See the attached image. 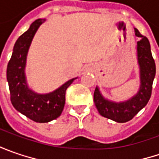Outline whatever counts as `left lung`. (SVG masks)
Returning <instances> with one entry per match:
<instances>
[{"label":"left lung","instance_id":"1","mask_svg":"<svg viewBox=\"0 0 159 159\" xmlns=\"http://www.w3.org/2000/svg\"><path fill=\"white\" fill-rule=\"evenodd\" d=\"M135 35L141 40L137 42L138 63L140 66L141 86L138 93L133 98L123 102H114L104 99L98 88L94 92V102L102 117L119 123L131 120L143 107L146 106L151 96L152 84L156 75V64L152 57L150 41L147 37L134 29Z\"/></svg>","mask_w":159,"mask_h":159}]
</instances>
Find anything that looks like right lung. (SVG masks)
I'll list each match as a JSON object with an SVG mask.
<instances>
[{"label": "right lung", "mask_w": 159, "mask_h": 159, "mask_svg": "<svg viewBox=\"0 0 159 159\" xmlns=\"http://www.w3.org/2000/svg\"><path fill=\"white\" fill-rule=\"evenodd\" d=\"M45 19H37L16 41L7 67L10 101L16 111L38 123H47L58 118L65 103V92L75 79H71L52 93L39 95L28 89L25 67L28 49L37 29Z\"/></svg>", "instance_id": "obj_1"}]
</instances>
